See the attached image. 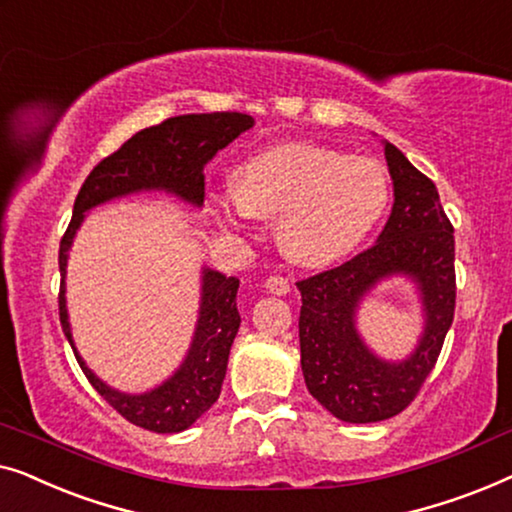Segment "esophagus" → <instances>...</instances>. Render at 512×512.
Wrapping results in <instances>:
<instances>
[{
    "label": "esophagus",
    "mask_w": 512,
    "mask_h": 512,
    "mask_svg": "<svg viewBox=\"0 0 512 512\" xmlns=\"http://www.w3.org/2000/svg\"><path fill=\"white\" fill-rule=\"evenodd\" d=\"M264 287H266V292H271V294H287L290 292V278L280 276V273H273V276L264 280Z\"/></svg>",
    "instance_id": "1"
}]
</instances>
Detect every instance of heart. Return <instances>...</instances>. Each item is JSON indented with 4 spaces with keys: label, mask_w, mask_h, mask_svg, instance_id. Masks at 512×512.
Here are the masks:
<instances>
[{
    "label": "heart",
    "mask_w": 512,
    "mask_h": 512,
    "mask_svg": "<svg viewBox=\"0 0 512 512\" xmlns=\"http://www.w3.org/2000/svg\"><path fill=\"white\" fill-rule=\"evenodd\" d=\"M390 204V176L369 157L313 143L264 150L239 169L236 190L220 194L222 218L276 220L283 253L299 264H329L355 250Z\"/></svg>",
    "instance_id": "obj_1"
}]
</instances>
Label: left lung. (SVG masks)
I'll list each match as a JSON object with an SVG mask.
<instances>
[{"label":"left lung","mask_w":512,"mask_h":512,"mask_svg":"<svg viewBox=\"0 0 512 512\" xmlns=\"http://www.w3.org/2000/svg\"><path fill=\"white\" fill-rule=\"evenodd\" d=\"M385 157L394 206L376 246L297 283L306 387L331 415L352 424L387 420L415 401L455 318V232L436 185L392 143H385ZM392 272L415 277L428 308L423 341L401 365L373 358L354 329L358 299Z\"/></svg>","instance_id":"obj_1"}]
</instances>
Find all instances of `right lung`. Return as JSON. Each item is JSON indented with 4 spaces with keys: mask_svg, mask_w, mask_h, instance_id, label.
I'll return each instance as SVG.
<instances>
[{
    "mask_svg": "<svg viewBox=\"0 0 512 512\" xmlns=\"http://www.w3.org/2000/svg\"><path fill=\"white\" fill-rule=\"evenodd\" d=\"M253 125L255 120L250 115L234 111L174 115V118L162 120L160 125L136 132L132 139H127L90 171L78 190L74 215L62 236L60 257H57L62 276L57 304H60L62 331L71 348H74V341H71L67 322V306H64V271H67L71 239L81 227L83 213L113 197L139 190H167L201 206L204 204V164ZM236 292H239V278H227L218 271L206 269L199 325L190 355L178 373H174V378H169L153 392L134 394V397L115 392L85 366L76 348L74 355L90 385L127 422L155 431V434H176L197 422L220 397L229 348L241 325Z\"/></svg>",
    "mask_w": 512,
    "mask_h": 512,
    "instance_id": "right-lung-1",
    "label": "right lung"
}]
</instances>
